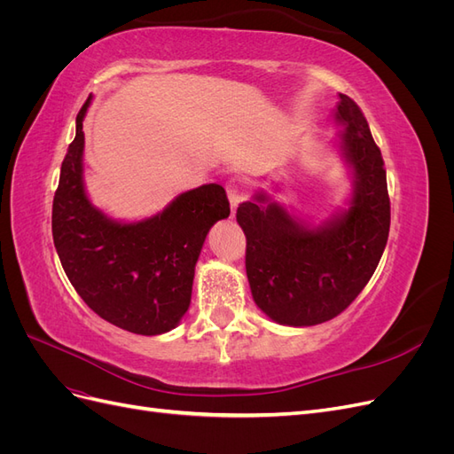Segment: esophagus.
<instances>
[{
    "label": "esophagus",
    "instance_id": "obj_1",
    "mask_svg": "<svg viewBox=\"0 0 454 454\" xmlns=\"http://www.w3.org/2000/svg\"><path fill=\"white\" fill-rule=\"evenodd\" d=\"M227 197L229 202L232 206H239L240 202H244L250 195V189H248V182L244 180V177H231L227 182Z\"/></svg>",
    "mask_w": 454,
    "mask_h": 454
}]
</instances>
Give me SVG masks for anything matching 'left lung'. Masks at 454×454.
<instances>
[{
  "label": "left lung",
  "mask_w": 454,
  "mask_h": 454,
  "mask_svg": "<svg viewBox=\"0 0 454 454\" xmlns=\"http://www.w3.org/2000/svg\"><path fill=\"white\" fill-rule=\"evenodd\" d=\"M339 96L340 151L354 170L348 210L309 227L263 191L237 210L255 305L284 325H316L339 316L373 277L388 240L390 197L380 149L358 104Z\"/></svg>",
  "instance_id": "left-lung-1"
}]
</instances>
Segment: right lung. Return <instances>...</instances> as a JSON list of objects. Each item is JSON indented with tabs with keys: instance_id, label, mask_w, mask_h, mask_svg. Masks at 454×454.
Wrapping results in <instances>:
<instances>
[{
	"instance_id": "1",
	"label": "right lung",
	"mask_w": 454,
	"mask_h": 454,
	"mask_svg": "<svg viewBox=\"0 0 454 454\" xmlns=\"http://www.w3.org/2000/svg\"><path fill=\"white\" fill-rule=\"evenodd\" d=\"M89 104L90 96L77 114L52 200L54 248L75 292L100 318L130 333H167L189 309L206 235L231 214L225 189H191L136 223L109 219L90 204L83 185Z\"/></svg>"
}]
</instances>
